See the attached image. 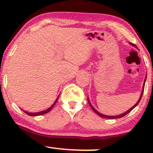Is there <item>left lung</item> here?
Masks as SVG:
<instances>
[{
  "instance_id": "obj_1",
  "label": "left lung",
  "mask_w": 153,
  "mask_h": 153,
  "mask_svg": "<svg viewBox=\"0 0 153 153\" xmlns=\"http://www.w3.org/2000/svg\"><path fill=\"white\" fill-rule=\"evenodd\" d=\"M129 44L131 45L134 46V47L137 48V46L135 45L134 44H132V43H131V42H129ZM146 79H147V75H146V76H145V81H144V84H143V87H142V92H141V95H140V98H139L138 101H137V103L135 104L133 106V107H131V108H130V109H128V111H126V112L123 113V114H120V115H117V116H107V115H104V114H100V113L98 112V111H97V110H96V109L95 108H94L93 106L92 105V104H91V102H90V99H89V97H87V100H88V102H89V104H90V105L91 108H92V110H93V111H94V112L95 113V114H97V115H98L99 116H101V117H102V118H111V119H113V118H121V117H123V116H126V114H128V113H129L130 111H131V110H133L134 108L136 107V106L137 105L139 104V102H140V100H141V98H142V94H143V92H144V88H145V84Z\"/></svg>"
}]
</instances>
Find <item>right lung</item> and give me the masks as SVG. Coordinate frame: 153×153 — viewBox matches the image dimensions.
Returning <instances> with one entry per match:
<instances>
[{
  "instance_id": "right-lung-1",
  "label": "right lung",
  "mask_w": 153,
  "mask_h": 153,
  "mask_svg": "<svg viewBox=\"0 0 153 153\" xmlns=\"http://www.w3.org/2000/svg\"><path fill=\"white\" fill-rule=\"evenodd\" d=\"M58 97H59V95L58 96V97H57V98H56V100H55V102H53V104L52 105H51V107L49 108H48V109L45 110V111H40V112H37V113H29V112H27V111H24V110H22V111H24V112L25 113V114H27V115H29V116H40V115L45 114H47V113L50 112V111H51V110H52L53 108V106L55 105V104H56V102H57V101H58Z\"/></svg>"
}]
</instances>
